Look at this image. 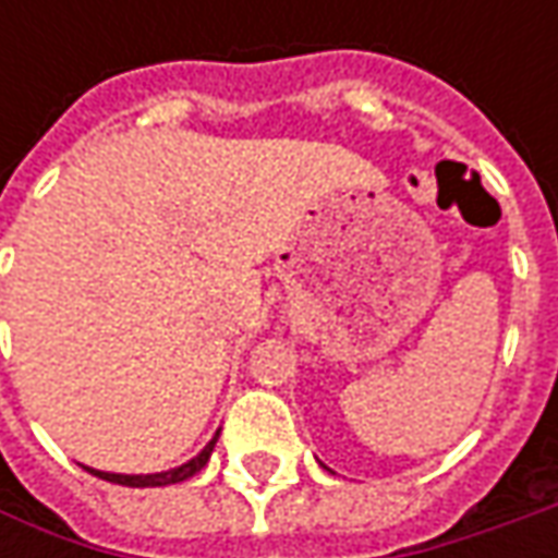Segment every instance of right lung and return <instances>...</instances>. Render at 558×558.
Wrapping results in <instances>:
<instances>
[{
	"mask_svg": "<svg viewBox=\"0 0 558 558\" xmlns=\"http://www.w3.org/2000/svg\"><path fill=\"white\" fill-rule=\"evenodd\" d=\"M220 438V428H217V435L204 444V450L198 457H192L183 465H177V469H167V472H151V475H120V472H98V469H89V465H83L86 472H93L98 475L101 482H111V484H123V487H167V484H180L185 478H192V475H198L207 460H210V453H214V444Z\"/></svg>",
	"mask_w": 558,
	"mask_h": 558,
	"instance_id": "right-lung-1",
	"label": "right lung"
}]
</instances>
